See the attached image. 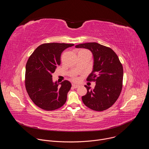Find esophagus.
I'll return each mask as SVG.
<instances>
[{
	"mask_svg": "<svg viewBox=\"0 0 149 149\" xmlns=\"http://www.w3.org/2000/svg\"><path fill=\"white\" fill-rule=\"evenodd\" d=\"M72 87H74V88H77L78 87V85H77V84H72Z\"/></svg>",
	"mask_w": 149,
	"mask_h": 149,
	"instance_id": "34e87169",
	"label": "esophagus"
}]
</instances>
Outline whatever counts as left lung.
<instances>
[{
    "label": "left lung",
    "instance_id": "left-lung-1",
    "mask_svg": "<svg viewBox=\"0 0 149 149\" xmlns=\"http://www.w3.org/2000/svg\"><path fill=\"white\" fill-rule=\"evenodd\" d=\"M77 48L89 49L93 54V69L88 81H95L94 89L85 86L87 94L82 100L87 107L95 111L108 109L118 99L123 87V68L117 54L111 48L96 42L81 44Z\"/></svg>",
    "mask_w": 149,
    "mask_h": 149
}]
</instances>
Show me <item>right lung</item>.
Returning <instances> with one entry per match:
<instances>
[{
  "instance_id": "1",
  "label": "right lung",
  "mask_w": 149,
  "mask_h": 149,
  "mask_svg": "<svg viewBox=\"0 0 149 149\" xmlns=\"http://www.w3.org/2000/svg\"><path fill=\"white\" fill-rule=\"evenodd\" d=\"M74 44L47 43L39 45L29 58L25 71V87L35 105L47 111L58 109L67 101L70 81L52 80V74L61 63V55Z\"/></svg>"
}]
</instances>
